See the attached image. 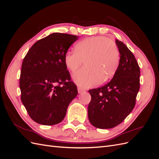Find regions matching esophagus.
Segmentation results:
<instances>
[{"label": "esophagus", "mask_w": 159, "mask_h": 159, "mask_svg": "<svg viewBox=\"0 0 159 159\" xmlns=\"http://www.w3.org/2000/svg\"><path fill=\"white\" fill-rule=\"evenodd\" d=\"M78 93H82L83 92H84V91H85V90L82 89L80 88H78Z\"/></svg>", "instance_id": "34e87169"}]
</instances>
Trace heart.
<instances>
[{"label": "heart", "mask_w": 159, "mask_h": 159, "mask_svg": "<svg viewBox=\"0 0 159 159\" xmlns=\"http://www.w3.org/2000/svg\"><path fill=\"white\" fill-rule=\"evenodd\" d=\"M67 52L64 57L66 68L75 72L85 61L86 68L73 75L75 83L82 88L103 83L113 75L119 65L120 54L115 42L103 36L85 38Z\"/></svg>", "instance_id": "b5f03b06"}]
</instances>
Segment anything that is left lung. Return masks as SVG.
Wrapping results in <instances>:
<instances>
[{"instance_id": "8db88e82", "label": "left lung", "mask_w": 159, "mask_h": 159, "mask_svg": "<svg viewBox=\"0 0 159 159\" xmlns=\"http://www.w3.org/2000/svg\"><path fill=\"white\" fill-rule=\"evenodd\" d=\"M120 60L113 78L102 87L89 90V121L99 129H111L123 122L132 111L140 88V68L127 46L115 40Z\"/></svg>"}]
</instances>
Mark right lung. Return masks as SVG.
I'll list each match as a JSON object with an SVG mask.
<instances>
[{
  "label": "right lung",
  "instance_id": "obj_1",
  "mask_svg": "<svg viewBox=\"0 0 159 159\" xmlns=\"http://www.w3.org/2000/svg\"><path fill=\"white\" fill-rule=\"evenodd\" d=\"M78 36L53 33L37 41L23 60L20 77L21 101L28 115L44 125L60 123L78 95L64 57Z\"/></svg>",
  "mask_w": 159,
  "mask_h": 159
}]
</instances>
